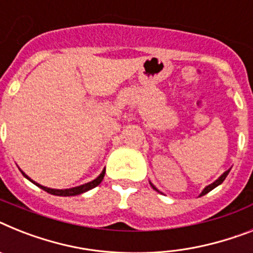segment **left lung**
I'll use <instances>...</instances> for the list:
<instances>
[{"label": "left lung", "mask_w": 253, "mask_h": 253, "mask_svg": "<svg viewBox=\"0 0 253 253\" xmlns=\"http://www.w3.org/2000/svg\"><path fill=\"white\" fill-rule=\"evenodd\" d=\"M229 172H230V169H226V171H225V172L222 173V175L220 176V177H218L217 180H215V181L212 182V184H210V185H207V186H206V188L203 189V190H202V193H201V194H199V197H202V195L207 194V193H209V192H211L212 189H215L216 186H218V185H220V184H222V181H224V180L226 179V176H228V173H229ZM149 184H150V185H152V188L154 189V190H156V192H158V193H161V194H163L162 192H159L158 189H157L156 186L153 185L152 182L149 181Z\"/></svg>", "instance_id": "1"}]
</instances>
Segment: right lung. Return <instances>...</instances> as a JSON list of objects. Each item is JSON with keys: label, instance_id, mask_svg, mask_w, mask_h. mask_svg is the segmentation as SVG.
<instances>
[{"label": "right lung", "instance_id": "obj_1", "mask_svg": "<svg viewBox=\"0 0 253 253\" xmlns=\"http://www.w3.org/2000/svg\"><path fill=\"white\" fill-rule=\"evenodd\" d=\"M20 172L23 173V176H24L25 179H28L29 181L33 182L35 185H37L38 188L43 189L44 192L50 193V194H52V195H59V197H72V195L82 194V193L87 192V190H91V189H94L95 186L99 185V184H100V182L103 181V179H104V175H105V169H104L103 171H101L100 175L97 176L96 179L92 180V181L86 182V184H84V185L74 186V188H69V189H51V188H46V186H43V185H41V184H38V182L33 181V180H32L28 175H25V172H23L22 169H20Z\"/></svg>", "mask_w": 253, "mask_h": 253}]
</instances>
